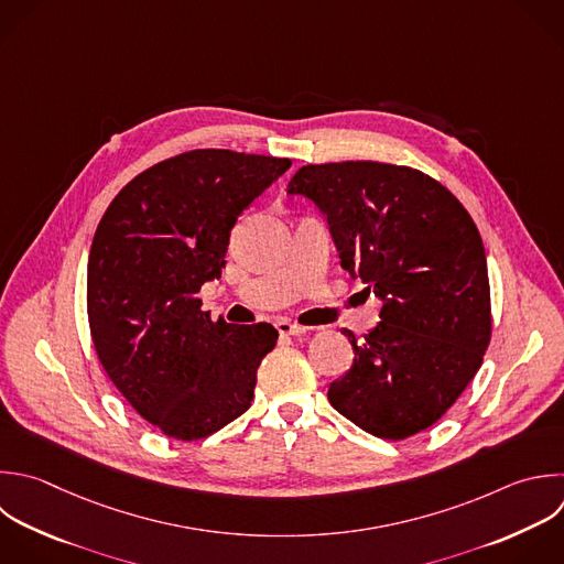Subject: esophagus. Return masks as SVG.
I'll return each instance as SVG.
<instances>
[{
    "instance_id": "1",
    "label": "esophagus",
    "mask_w": 564,
    "mask_h": 564,
    "mask_svg": "<svg viewBox=\"0 0 564 564\" xmlns=\"http://www.w3.org/2000/svg\"><path fill=\"white\" fill-rule=\"evenodd\" d=\"M275 328H278L280 335H302V333L308 330V328H304V326H300V324H293V322H289V319H280V322L275 324Z\"/></svg>"
}]
</instances>
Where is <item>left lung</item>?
I'll return each mask as SVG.
<instances>
[{
  "label": "left lung",
  "mask_w": 564,
  "mask_h": 564,
  "mask_svg": "<svg viewBox=\"0 0 564 564\" xmlns=\"http://www.w3.org/2000/svg\"><path fill=\"white\" fill-rule=\"evenodd\" d=\"M286 194L326 216L339 264L381 300V322L328 386L330 405L372 436L401 441L460 397L491 337L480 234L427 174L375 161L304 165Z\"/></svg>",
  "instance_id": "left-lung-1"
}]
</instances>
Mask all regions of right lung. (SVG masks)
Listing matches in <instances>:
<instances>
[{
    "label": "right lung",
    "mask_w": 564,
    "mask_h": 564,
    "mask_svg": "<svg viewBox=\"0 0 564 564\" xmlns=\"http://www.w3.org/2000/svg\"><path fill=\"white\" fill-rule=\"evenodd\" d=\"M289 159L192 150L130 181L88 258V319L99 361L163 434L205 438L249 410L278 330L214 322L196 297L220 278L238 216Z\"/></svg>",
    "instance_id": "right-lung-1"
}]
</instances>
